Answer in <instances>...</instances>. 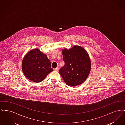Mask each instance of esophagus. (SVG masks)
<instances>
[{
	"mask_svg": "<svg viewBox=\"0 0 125 125\" xmlns=\"http://www.w3.org/2000/svg\"><path fill=\"white\" fill-rule=\"evenodd\" d=\"M54 70V71H59V67H56V68H55Z\"/></svg>",
	"mask_w": 125,
	"mask_h": 125,
	"instance_id": "obj_1",
	"label": "esophagus"
}]
</instances>
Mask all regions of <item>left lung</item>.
Wrapping results in <instances>:
<instances>
[{"mask_svg": "<svg viewBox=\"0 0 125 125\" xmlns=\"http://www.w3.org/2000/svg\"><path fill=\"white\" fill-rule=\"evenodd\" d=\"M65 65L59 70L64 82L69 86L83 83L89 75L91 61L87 52L83 48L74 46L62 51Z\"/></svg>", "mask_w": 125, "mask_h": 125, "instance_id": "1", "label": "left lung"}]
</instances>
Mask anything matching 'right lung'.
I'll return each mask as SVG.
<instances>
[{"label":"right lung","instance_id":"right-lung-1","mask_svg":"<svg viewBox=\"0 0 125 125\" xmlns=\"http://www.w3.org/2000/svg\"><path fill=\"white\" fill-rule=\"evenodd\" d=\"M22 69L25 76L35 83L42 82L53 71L47 56L37 49L30 51L25 55L22 62Z\"/></svg>","mask_w":125,"mask_h":125}]
</instances>
